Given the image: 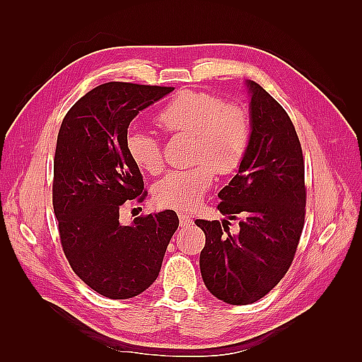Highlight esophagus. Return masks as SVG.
I'll return each mask as SVG.
<instances>
[{
	"label": "esophagus",
	"instance_id": "esophagus-1",
	"mask_svg": "<svg viewBox=\"0 0 362 362\" xmlns=\"http://www.w3.org/2000/svg\"><path fill=\"white\" fill-rule=\"evenodd\" d=\"M179 221H180V227H189L193 226V218L189 216L187 213H179Z\"/></svg>",
	"mask_w": 362,
	"mask_h": 362
}]
</instances>
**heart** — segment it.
<instances>
[{
  "label": "heart",
  "mask_w": 362,
  "mask_h": 362,
  "mask_svg": "<svg viewBox=\"0 0 362 362\" xmlns=\"http://www.w3.org/2000/svg\"><path fill=\"white\" fill-rule=\"evenodd\" d=\"M157 126L169 135L193 136L189 160L196 165L173 171L153 188L161 206L191 210L202 201L218 174H232L241 166L250 144L249 115L241 105L224 104L204 91L183 90L161 107ZM126 151L141 171L157 175L163 171L161 146L156 136L138 129L126 135Z\"/></svg>",
  "instance_id": "obj_1"
}]
</instances>
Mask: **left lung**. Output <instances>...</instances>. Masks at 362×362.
<instances>
[{
	"label": "left lung",
	"mask_w": 362,
	"mask_h": 362,
	"mask_svg": "<svg viewBox=\"0 0 362 362\" xmlns=\"http://www.w3.org/2000/svg\"><path fill=\"white\" fill-rule=\"evenodd\" d=\"M250 144L238 173L219 191L218 210L240 222L197 219L205 233L202 280L214 297L249 305L279 284L294 259L305 224V165L302 146L286 110L253 81Z\"/></svg>",
	"instance_id": "8db88e82"
}]
</instances>
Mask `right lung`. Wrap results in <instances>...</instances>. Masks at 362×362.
<instances>
[{"instance_id": "1", "label": "right lung", "mask_w": 362, "mask_h": 362, "mask_svg": "<svg viewBox=\"0 0 362 362\" xmlns=\"http://www.w3.org/2000/svg\"><path fill=\"white\" fill-rule=\"evenodd\" d=\"M173 90L103 83L68 110L59 130L52 205L60 243L74 274L104 297L130 298L148 289L179 227L173 210L140 216L130 226L119 222L122 204L148 194L126 151L127 127Z\"/></svg>"}]
</instances>
